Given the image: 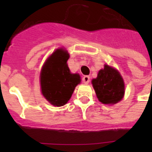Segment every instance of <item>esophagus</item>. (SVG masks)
Wrapping results in <instances>:
<instances>
[{
	"mask_svg": "<svg viewBox=\"0 0 152 152\" xmlns=\"http://www.w3.org/2000/svg\"><path fill=\"white\" fill-rule=\"evenodd\" d=\"M82 80H83V82H84V84H89L90 77H89V76H88V75H85V76H84V77H83Z\"/></svg>",
	"mask_w": 152,
	"mask_h": 152,
	"instance_id": "34e87169",
	"label": "esophagus"
}]
</instances>
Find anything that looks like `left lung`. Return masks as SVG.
Instances as JSON below:
<instances>
[{
	"label": "left lung",
	"instance_id": "8db88e82",
	"mask_svg": "<svg viewBox=\"0 0 152 152\" xmlns=\"http://www.w3.org/2000/svg\"><path fill=\"white\" fill-rule=\"evenodd\" d=\"M98 100L104 104H114L123 99L125 93L123 79L117 70L105 64L92 80Z\"/></svg>",
	"mask_w": 152,
	"mask_h": 152
}]
</instances>
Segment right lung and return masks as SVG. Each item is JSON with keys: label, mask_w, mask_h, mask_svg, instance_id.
<instances>
[{"label": "right lung", "mask_w": 152, "mask_h": 152, "mask_svg": "<svg viewBox=\"0 0 152 152\" xmlns=\"http://www.w3.org/2000/svg\"><path fill=\"white\" fill-rule=\"evenodd\" d=\"M69 55L57 49L48 58L40 75L42 93L53 106H64L70 100L75 87L80 83L77 74H71L67 64Z\"/></svg>", "instance_id": "right-lung-1"}]
</instances>
